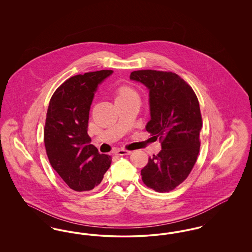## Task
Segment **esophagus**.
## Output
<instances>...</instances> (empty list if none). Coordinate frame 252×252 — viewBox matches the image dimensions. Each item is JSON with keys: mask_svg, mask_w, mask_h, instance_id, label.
<instances>
[{"mask_svg": "<svg viewBox=\"0 0 252 252\" xmlns=\"http://www.w3.org/2000/svg\"><path fill=\"white\" fill-rule=\"evenodd\" d=\"M115 153H116V155H119V156H126V155H130L131 154L130 151H127L126 149H118Z\"/></svg>", "mask_w": 252, "mask_h": 252, "instance_id": "1", "label": "esophagus"}]
</instances>
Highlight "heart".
<instances>
[{"label":"heart","instance_id":"b5f03b06","mask_svg":"<svg viewBox=\"0 0 252 252\" xmlns=\"http://www.w3.org/2000/svg\"><path fill=\"white\" fill-rule=\"evenodd\" d=\"M137 97L136 93L132 90L129 87H121L117 92H116V101L121 100V99H126V98H130V97Z\"/></svg>","mask_w":252,"mask_h":252}]
</instances>
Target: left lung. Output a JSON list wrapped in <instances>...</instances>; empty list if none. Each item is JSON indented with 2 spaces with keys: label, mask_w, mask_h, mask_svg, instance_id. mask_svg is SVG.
Here are the masks:
<instances>
[{
  "label": "left lung",
  "mask_w": 252,
  "mask_h": 252,
  "mask_svg": "<svg viewBox=\"0 0 252 252\" xmlns=\"http://www.w3.org/2000/svg\"><path fill=\"white\" fill-rule=\"evenodd\" d=\"M129 77L149 91L145 129L161 141V150L142 169V180L157 192H170L187 179L199 153L202 119L197 97L174 72L142 70Z\"/></svg>",
  "instance_id": "left-lung-1"
}]
</instances>
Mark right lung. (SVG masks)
I'll return each instance as SVG.
<instances>
[{
    "mask_svg": "<svg viewBox=\"0 0 252 252\" xmlns=\"http://www.w3.org/2000/svg\"><path fill=\"white\" fill-rule=\"evenodd\" d=\"M113 71L74 75L58 88L49 103L44 144L52 167L76 192L99 185L111 163L100 154L88 135L90 109L94 94Z\"/></svg>",
    "mask_w": 252,
    "mask_h": 252,
    "instance_id": "obj_1",
    "label": "right lung"
}]
</instances>
